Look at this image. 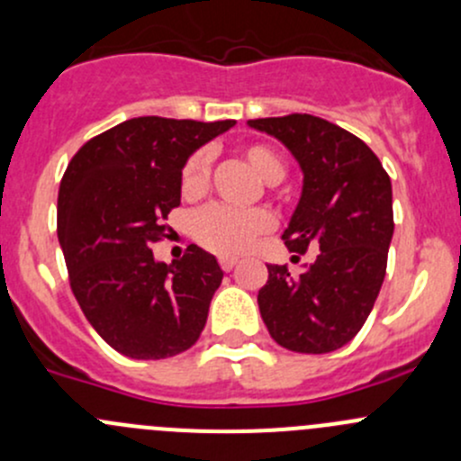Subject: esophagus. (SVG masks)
<instances>
[{
	"label": "esophagus",
	"instance_id": "obj_1",
	"mask_svg": "<svg viewBox=\"0 0 461 461\" xmlns=\"http://www.w3.org/2000/svg\"><path fill=\"white\" fill-rule=\"evenodd\" d=\"M221 267L225 269V272H231V269L236 267V258H221Z\"/></svg>",
	"mask_w": 461,
	"mask_h": 461
}]
</instances>
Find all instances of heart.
<instances>
[{
    "label": "heart",
    "instance_id": "obj_1",
    "mask_svg": "<svg viewBox=\"0 0 461 461\" xmlns=\"http://www.w3.org/2000/svg\"><path fill=\"white\" fill-rule=\"evenodd\" d=\"M245 160L249 162L258 178L267 185L281 183L285 176V162L281 160L276 151H272L265 144H249L243 149ZM212 151L201 149L187 160L183 169V194L187 198H201L209 189L212 180ZM274 218L265 209H240L222 207V204H212L203 209L194 222V231L203 248L218 257L234 258L248 252L254 240L260 234L272 230Z\"/></svg>",
    "mask_w": 461,
    "mask_h": 461
}]
</instances>
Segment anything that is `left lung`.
<instances>
[{"label":"left lung","mask_w":461,"mask_h":461,"mask_svg":"<svg viewBox=\"0 0 461 461\" xmlns=\"http://www.w3.org/2000/svg\"><path fill=\"white\" fill-rule=\"evenodd\" d=\"M248 124L285 144L303 171L299 204L283 231L292 258L319 248L317 260L296 276L287 265H267L260 317L287 350H339L366 323L384 283L393 185L373 149L328 120L292 113Z\"/></svg>","instance_id":"obj_1"}]
</instances>
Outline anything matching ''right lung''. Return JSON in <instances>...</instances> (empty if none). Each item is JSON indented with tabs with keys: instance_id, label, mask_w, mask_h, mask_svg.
Listing matches in <instances>:
<instances>
[{
	"instance_id": "obj_1",
	"label": "right lung",
	"mask_w": 461,
	"mask_h": 461,
	"mask_svg": "<svg viewBox=\"0 0 461 461\" xmlns=\"http://www.w3.org/2000/svg\"><path fill=\"white\" fill-rule=\"evenodd\" d=\"M234 124L131 118L91 138L64 171L58 239L71 290L120 355L167 359L201 337L221 265L198 245L167 265L151 245L165 239L167 213L180 204L189 156Z\"/></svg>"
}]
</instances>
